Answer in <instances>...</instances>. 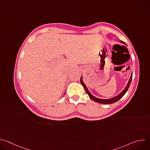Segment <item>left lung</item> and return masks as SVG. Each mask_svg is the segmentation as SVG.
I'll return each mask as SVG.
<instances>
[{
    "instance_id": "8db88e82",
    "label": "left lung",
    "mask_w": 150,
    "mask_h": 150,
    "mask_svg": "<svg viewBox=\"0 0 150 150\" xmlns=\"http://www.w3.org/2000/svg\"><path fill=\"white\" fill-rule=\"evenodd\" d=\"M120 41V42H122V43H123V44H125V42H123V41ZM125 45H126V44H125ZM132 74H133V73H132L131 76V78H130L129 81H128V83H127V84L126 85V87L125 88V89H124L120 94H119L117 96H116V97H113V98H110V99H101V98H97V97H94V96H93V95L91 94V93L89 91V90H88V88H87L86 85H85V83H83V81H82V77L81 78L80 81H81V84L83 85V87H84L85 90L86 91L87 93L88 94V95L89 96L91 100H94V101H96V102L101 103V104H112V103H114L117 101L119 99H120V98L125 94V93L127 92L128 88H129V86H130V85H131V81H132Z\"/></svg>"
}]
</instances>
